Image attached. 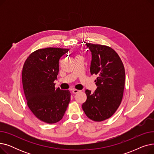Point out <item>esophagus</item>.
Segmentation results:
<instances>
[{
	"mask_svg": "<svg viewBox=\"0 0 154 154\" xmlns=\"http://www.w3.org/2000/svg\"><path fill=\"white\" fill-rule=\"evenodd\" d=\"M80 92V91H79V90H77V89H74L72 91V93L73 94H77V93H79V92Z\"/></svg>",
	"mask_w": 154,
	"mask_h": 154,
	"instance_id": "1",
	"label": "esophagus"
}]
</instances>
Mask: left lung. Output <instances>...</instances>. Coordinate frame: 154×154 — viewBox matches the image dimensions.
Returning <instances> with one entry per match:
<instances>
[{
	"instance_id": "1",
	"label": "left lung",
	"mask_w": 154,
	"mask_h": 154,
	"mask_svg": "<svg viewBox=\"0 0 154 154\" xmlns=\"http://www.w3.org/2000/svg\"><path fill=\"white\" fill-rule=\"evenodd\" d=\"M86 45L92 55L91 74L97 75L95 80L97 88L94 93L85 90L87 100L82 107L90 119L101 122L114 114L122 101L125 69L119 55L112 48L90 43Z\"/></svg>"
}]
</instances>
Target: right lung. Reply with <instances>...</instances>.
Here are the masks:
<instances>
[{
    "label": "right lung",
    "instance_id": "add662e5",
    "mask_svg": "<svg viewBox=\"0 0 154 154\" xmlns=\"http://www.w3.org/2000/svg\"><path fill=\"white\" fill-rule=\"evenodd\" d=\"M69 48L48 47L32 52L22 69V84L29 108L34 116L48 124L60 121L70 100L69 90L55 88L59 60Z\"/></svg>",
    "mask_w": 154,
    "mask_h": 154
}]
</instances>
